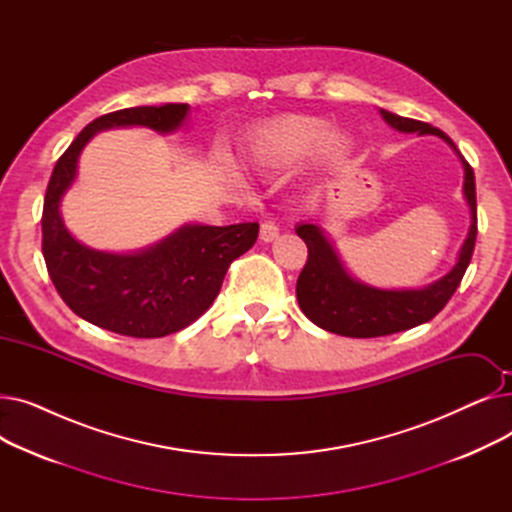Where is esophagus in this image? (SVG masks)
Masks as SVG:
<instances>
[{"label": "esophagus", "mask_w": 512, "mask_h": 512, "mask_svg": "<svg viewBox=\"0 0 512 512\" xmlns=\"http://www.w3.org/2000/svg\"><path fill=\"white\" fill-rule=\"evenodd\" d=\"M278 234H280V228H278V224H276V222H272V220H265V222L261 224L259 238H261L263 242H272V240H276V238H278Z\"/></svg>", "instance_id": "obj_1"}]
</instances>
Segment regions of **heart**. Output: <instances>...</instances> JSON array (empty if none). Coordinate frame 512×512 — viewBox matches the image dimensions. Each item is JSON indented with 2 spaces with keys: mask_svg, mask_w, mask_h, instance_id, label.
<instances>
[{
  "mask_svg": "<svg viewBox=\"0 0 512 512\" xmlns=\"http://www.w3.org/2000/svg\"><path fill=\"white\" fill-rule=\"evenodd\" d=\"M311 151L319 166L340 168L353 153V139L344 130H328V122L321 118L288 114L257 126L242 147V157L261 174H278Z\"/></svg>",
  "mask_w": 512,
  "mask_h": 512,
  "instance_id": "b5f03b06",
  "label": "heart"
}]
</instances>
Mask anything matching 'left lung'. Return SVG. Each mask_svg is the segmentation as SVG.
I'll list each match as a JSON object with an SVG mask.
<instances>
[{
	"instance_id": "obj_1",
	"label": "left lung",
	"mask_w": 512,
	"mask_h": 512,
	"mask_svg": "<svg viewBox=\"0 0 512 512\" xmlns=\"http://www.w3.org/2000/svg\"><path fill=\"white\" fill-rule=\"evenodd\" d=\"M384 122L398 132L434 134L450 145L463 164V197L469 207L471 224L467 238L456 255L452 270L436 282L423 288H378L361 282L346 270L332 238L319 224L301 222L294 228L309 249L307 263L297 280V299L301 311L321 330L351 338L388 336L415 326L427 324L450 301L459 288L477 236V201H475V174L463 159L461 151L434 126L419 120L402 118L380 110Z\"/></svg>"
}]
</instances>
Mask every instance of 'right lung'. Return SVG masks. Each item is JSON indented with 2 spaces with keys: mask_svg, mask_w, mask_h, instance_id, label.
I'll list each match as a JSON object with an SVG mask.
<instances>
[{
  "mask_svg": "<svg viewBox=\"0 0 512 512\" xmlns=\"http://www.w3.org/2000/svg\"><path fill=\"white\" fill-rule=\"evenodd\" d=\"M191 105L128 107L78 134L58 159L43 203V257L64 303L89 324L132 338H161L191 326L218 297L230 263L257 240L259 224H184L151 247L112 253L80 242L64 224L62 201L78 176V159L101 130L141 126L180 130Z\"/></svg>",
  "mask_w": 512,
  "mask_h": 512,
  "instance_id": "right-lung-1",
  "label": "right lung"
}]
</instances>
